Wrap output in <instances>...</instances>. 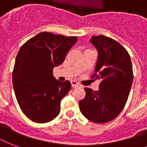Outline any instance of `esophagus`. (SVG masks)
I'll return each mask as SVG.
<instances>
[{"mask_svg":"<svg viewBox=\"0 0 147 147\" xmlns=\"http://www.w3.org/2000/svg\"><path fill=\"white\" fill-rule=\"evenodd\" d=\"M71 86H72V88L78 87V86L80 85L78 82H76V81H71Z\"/></svg>","mask_w":147,"mask_h":147,"instance_id":"1","label":"esophagus"}]
</instances>
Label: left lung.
I'll list each match as a JSON object with an SVG mask.
<instances>
[{
  "mask_svg": "<svg viewBox=\"0 0 147 147\" xmlns=\"http://www.w3.org/2000/svg\"><path fill=\"white\" fill-rule=\"evenodd\" d=\"M90 42L98 51L95 73L100 80L98 91L85 88V97L79 101L81 112L89 121L104 123L113 121L125 106L134 80L129 53L116 40L93 36Z\"/></svg>",
  "mask_w": 147,
  "mask_h": 147,
  "instance_id": "1",
  "label": "left lung"
}]
</instances>
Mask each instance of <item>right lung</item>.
I'll use <instances>...</instances> for the list:
<instances>
[{"instance_id":"1","label":"right lung","mask_w":147,"mask_h":147,"mask_svg":"<svg viewBox=\"0 0 147 147\" xmlns=\"http://www.w3.org/2000/svg\"><path fill=\"white\" fill-rule=\"evenodd\" d=\"M76 41L77 36L42 32L20 47L13 70V85L20 107L31 121L47 123L59 114L60 102L71 85L69 81L55 80L53 70L64 62Z\"/></svg>"}]
</instances>
